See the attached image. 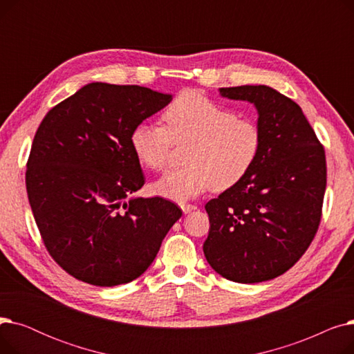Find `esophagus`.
Masks as SVG:
<instances>
[{
  "instance_id": "1",
  "label": "esophagus",
  "mask_w": 354,
  "mask_h": 354,
  "mask_svg": "<svg viewBox=\"0 0 354 354\" xmlns=\"http://www.w3.org/2000/svg\"><path fill=\"white\" fill-rule=\"evenodd\" d=\"M180 209H182V212H183V214H189V212L195 211V209H196V207H195V205H191V203H182V205H180Z\"/></svg>"
}]
</instances>
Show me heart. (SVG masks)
Wrapping results in <instances>:
<instances>
[{
  "instance_id": "obj_1",
  "label": "heart",
  "mask_w": 354,
  "mask_h": 354,
  "mask_svg": "<svg viewBox=\"0 0 354 354\" xmlns=\"http://www.w3.org/2000/svg\"><path fill=\"white\" fill-rule=\"evenodd\" d=\"M166 126L140 122L130 133L138 160L151 171L167 165L174 145L187 146L180 169L153 182L156 195L183 202L212 187L224 191L243 179L263 145L259 126L196 90H185L163 113Z\"/></svg>"
}]
</instances>
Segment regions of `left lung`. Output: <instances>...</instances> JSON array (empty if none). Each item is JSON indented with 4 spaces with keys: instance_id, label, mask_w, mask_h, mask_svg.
I'll return each instance as SVG.
<instances>
[{
    "instance_id": "left-lung-1",
    "label": "left lung",
    "mask_w": 354,
    "mask_h": 354,
    "mask_svg": "<svg viewBox=\"0 0 354 354\" xmlns=\"http://www.w3.org/2000/svg\"><path fill=\"white\" fill-rule=\"evenodd\" d=\"M258 111L263 145L251 171L211 199L209 266L227 280L252 284L290 270L319 230L327 183L326 155L301 107L268 86L222 87Z\"/></svg>"
}]
</instances>
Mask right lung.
Returning <instances> with one entry per match:
<instances>
[{"instance_id":"add662e5","label":"right lung","mask_w":354,"mask_h":354,"mask_svg":"<svg viewBox=\"0 0 354 354\" xmlns=\"http://www.w3.org/2000/svg\"><path fill=\"white\" fill-rule=\"evenodd\" d=\"M171 100L147 87L90 83L37 129L26 172L31 211L48 254L77 280H136L182 216L171 201L133 196L145 176L130 133Z\"/></svg>"}]
</instances>
